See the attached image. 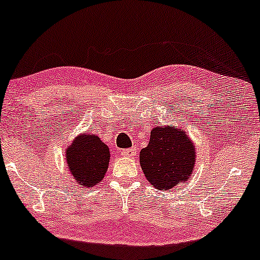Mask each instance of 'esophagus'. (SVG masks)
Segmentation results:
<instances>
[{"instance_id": "obj_1", "label": "esophagus", "mask_w": 260, "mask_h": 260, "mask_svg": "<svg viewBox=\"0 0 260 260\" xmlns=\"http://www.w3.org/2000/svg\"><path fill=\"white\" fill-rule=\"evenodd\" d=\"M120 155H122L123 157H126V158L135 157V156H136V149H135V148L123 149V150L120 151Z\"/></svg>"}]
</instances>
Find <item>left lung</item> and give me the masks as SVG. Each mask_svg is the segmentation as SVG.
Returning a JSON list of instances; mask_svg holds the SVG:
<instances>
[{
    "mask_svg": "<svg viewBox=\"0 0 260 260\" xmlns=\"http://www.w3.org/2000/svg\"><path fill=\"white\" fill-rule=\"evenodd\" d=\"M195 148L184 131L167 126L152 129L140 163L152 187L168 190L187 181L193 173Z\"/></svg>",
    "mask_w": 260,
    "mask_h": 260,
    "instance_id": "1",
    "label": "left lung"
}]
</instances>
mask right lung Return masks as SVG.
I'll use <instances>...</instances> for the list:
<instances>
[{
	"label": "right lung",
	"mask_w": 260,
	"mask_h": 260,
	"mask_svg": "<svg viewBox=\"0 0 260 260\" xmlns=\"http://www.w3.org/2000/svg\"><path fill=\"white\" fill-rule=\"evenodd\" d=\"M66 159L71 175L81 187L97 186L109 167L108 145L94 135L78 136L66 149Z\"/></svg>",
	"instance_id": "1"
}]
</instances>
